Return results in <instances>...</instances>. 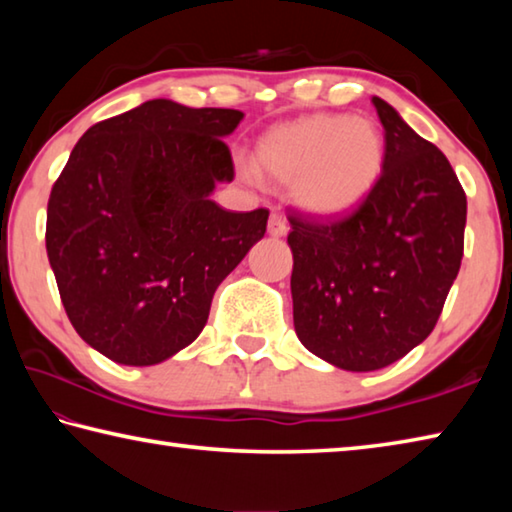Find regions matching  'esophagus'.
Wrapping results in <instances>:
<instances>
[{"label":"esophagus","instance_id":"34e87169","mask_svg":"<svg viewBox=\"0 0 512 512\" xmlns=\"http://www.w3.org/2000/svg\"><path fill=\"white\" fill-rule=\"evenodd\" d=\"M289 232V225L287 219H284L282 214H271V219H268V235L271 237H284Z\"/></svg>","mask_w":512,"mask_h":512}]
</instances>
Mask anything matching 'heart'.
Listing matches in <instances>:
<instances>
[{"instance_id": "b5f03b06", "label": "heart", "mask_w": 512, "mask_h": 512, "mask_svg": "<svg viewBox=\"0 0 512 512\" xmlns=\"http://www.w3.org/2000/svg\"><path fill=\"white\" fill-rule=\"evenodd\" d=\"M386 164V137L372 119L311 115L273 126L257 142L255 164L237 162L241 178L259 173L280 185L314 219H339L366 201Z\"/></svg>"}]
</instances>
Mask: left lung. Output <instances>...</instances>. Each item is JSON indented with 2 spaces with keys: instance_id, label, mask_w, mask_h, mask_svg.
<instances>
[{
  "instance_id": "1",
  "label": "left lung",
  "mask_w": 512,
  "mask_h": 512,
  "mask_svg": "<svg viewBox=\"0 0 512 512\" xmlns=\"http://www.w3.org/2000/svg\"><path fill=\"white\" fill-rule=\"evenodd\" d=\"M386 164L372 194L334 223L291 216L293 325L305 348L350 372L379 370L420 345L463 259L467 201L452 164L372 97Z\"/></svg>"
}]
</instances>
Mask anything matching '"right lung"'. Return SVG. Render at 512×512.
I'll return each mask as SVG.
<instances>
[{
  "instance_id": "add662e5",
  "label": "right lung",
  "mask_w": 512,
  "mask_h": 512,
  "mask_svg": "<svg viewBox=\"0 0 512 512\" xmlns=\"http://www.w3.org/2000/svg\"><path fill=\"white\" fill-rule=\"evenodd\" d=\"M230 108L171 99L94 124L51 189L47 257L81 339L115 363L155 366L203 332L212 296L266 232L268 210L212 201L235 178Z\"/></svg>"
}]
</instances>
